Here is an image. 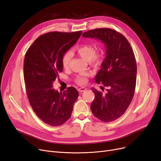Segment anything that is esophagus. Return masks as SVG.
<instances>
[{"instance_id": "obj_1", "label": "esophagus", "mask_w": 161, "mask_h": 161, "mask_svg": "<svg viewBox=\"0 0 161 161\" xmlns=\"http://www.w3.org/2000/svg\"><path fill=\"white\" fill-rule=\"evenodd\" d=\"M86 90V87H81V88H79V89H78V92H79L80 93H81V92H85Z\"/></svg>"}]
</instances>
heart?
Masks as SVG:
<instances>
[{
	"label": "heart",
	"instance_id": "1",
	"mask_svg": "<svg viewBox=\"0 0 161 161\" xmlns=\"http://www.w3.org/2000/svg\"><path fill=\"white\" fill-rule=\"evenodd\" d=\"M74 51L83 59L89 62L92 66H97L101 61V49L95 51V46L93 44L81 45L75 47L74 48ZM72 57V54L70 52H67L63 55L62 59V64L64 69H68L69 68ZM76 82L78 84H84L86 82V78L81 76L78 77Z\"/></svg>",
	"mask_w": 161,
	"mask_h": 161
}]
</instances>
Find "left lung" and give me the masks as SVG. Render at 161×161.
<instances>
[{
	"label": "left lung",
	"instance_id": "8db88e82",
	"mask_svg": "<svg viewBox=\"0 0 161 161\" xmlns=\"http://www.w3.org/2000/svg\"><path fill=\"white\" fill-rule=\"evenodd\" d=\"M82 36L99 39L105 45L106 57L95 80L106 87V92L92 87L95 99L91 110L100 120L114 121L124 114L134 95L137 66L134 51L126 38L113 29L92 30Z\"/></svg>",
	"mask_w": 161,
	"mask_h": 161
}]
</instances>
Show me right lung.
<instances>
[{
	"label": "right lung",
	"mask_w": 161,
	"mask_h": 161,
	"mask_svg": "<svg viewBox=\"0 0 161 161\" xmlns=\"http://www.w3.org/2000/svg\"><path fill=\"white\" fill-rule=\"evenodd\" d=\"M81 32L41 35L25 55L24 76L30 104L40 119L51 126H58L70 118L79 95L73 87L63 93L52 87L58 73L63 70L62 57L75 44Z\"/></svg>",
	"instance_id": "1"
}]
</instances>
